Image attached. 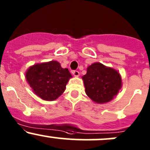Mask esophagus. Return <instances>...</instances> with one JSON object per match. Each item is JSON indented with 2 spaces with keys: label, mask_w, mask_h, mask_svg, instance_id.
<instances>
[{
  "label": "esophagus",
  "mask_w": 150,
  "mask_h": 150,
  "mask_svg": "<svg viewBox=\"0 0 150 150\" xmlns=\"http://www.w3.org/2000/svg\"><path fill=\"white\" fill-rule=\"evenodd\" d=\"M72 75H73L75 77H78L80 75V72H78V71H77V70L72 71Z\"/></svg>",
  "instance_id": "esophagus-1"
}]
</instances>
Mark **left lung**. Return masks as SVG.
<instances>
[{
    "instance_id": "8db88e82",
    "label": "left lung",
    "mask_w": 150,
    "mask_h": 150,
    "mask_svg": "<svg viewBox=\"0 0 150 150\" xmlns=\"http://www.w3.org/2000/svg\"><path fill=\"white\" fill-rule=\"evenodd\" d=\"M86 93L96 103H105L112 100L122 87L119 72L102 63H93L87 68V73L82 77Z\"/></svg>"
}]
</instances>
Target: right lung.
I'll use <instances>...</instances> for the list:
<instances>
[{"label":"right lung","mask_w":150,"mask_h":150,"mask_svg":"<svg viewBox=\"0 0 150 150\" xmlns=\"http://www.w3.org/2000/svg\"><path fill=\"white\" fill-rule=\"evenodd\" d=\"M26 80L38 97L42 100H56L65 91L72 78L67 68H62L57 61L37 63L27 69Z\"/></svg>","instance_id":"add662e5"}]
</instances>
